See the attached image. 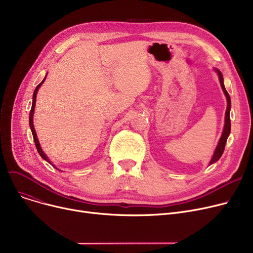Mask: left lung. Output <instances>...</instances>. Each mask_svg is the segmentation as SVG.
<instances>
[{
	"mask_svg": "<svg viewBox=\"0 0 253 253\" xmlns=\"http://www.w3.org/2000/svg\"><path fill=\"white\" fill-rule=\"evenodd\" d=\"M215 72L217 73L218 75V78H219V82H220V86H221V89L224 93L225 97H227V101H228V105H227V111H225V118H224V127H223V131H222V134L220 136V139L218 141V144L217 147L214 151V154L213 156H212V159L211 161L209 163V165L213 164L215 162H217L219 160V158L221 157L223 151H224V147H225V143H227V139L230 135V132H231V120H230V110H231V98H230V95L228 91L225 90L224 88V85H223V78H222V75L221 73L215 69Z\"/></svg>",
	"mask_w": 253,
	"mask_h": 253,
	"instance_id": "left-lung-1",
	"label": "left lung"
}]
</instances>
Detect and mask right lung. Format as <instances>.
Segmentation results:
<instances>
[{
	"label": "right lung",
	"instance_id": "obj_1",
	"mask_svg": "<svg viewBox=\"0 0 253 253\" xmlns=\"http://www.w3.org/2000/svg\"><path fill=\"white\" fill-rule=\"evenodd\" d=\"M45 79H46V77L44 78V80L43 81L40 83L37 87H36V89H35V91H34V95H33V104H32V110H31V113H30V127H31V130H32V133H33V136H34V141H35V144H36V148H37V150H38V153L40 154V156H41L45 161H47L48 163H50L53 167L54 168H56L54 165H53L51 162H50V160L48 159V157L45 155V153L42 151V149H41V145H40V142H39V140H38V137H37V133H36V130H35V127H34V122H33V116H34V111H35V105H36V99H37V93H38V90H39V88L41 87V85L44 83V81H45ZM57 169V168H56ZM57 170H59V169H57ZM60 171V170H59Z\"/></svg>",
	"mask_w": 253,
	"mask_h": 253
}]
</instances>
